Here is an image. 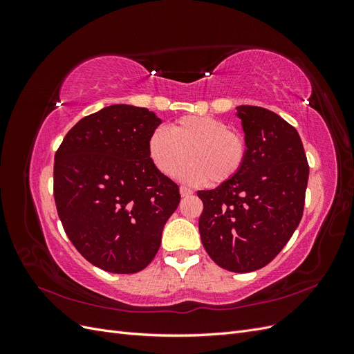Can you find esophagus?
Instances as JSON below:
<instances>
[{
  "label": "esophagus",
  "instance_id": "esophagus-1",
  "mask_svg": "<svg viewBox=\"0 0 354 354\" xmlns=\"http://www.w3.org/2000/svg\"><path fill=\"white\" fill-rule=\"evenodd\" d=\"M180 195H181V196H190V195H194V190H192L190 187L181 186V187H180Z\"/></svg>",
  "mask_w": 354,
  "mask_h": 354
}]
</instances>
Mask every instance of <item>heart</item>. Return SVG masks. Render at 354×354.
Wrapping results in <instances>:
<instances>
[{
  "instance_id": "obj_1",
  "label": "heart",
  "mask_w": 354,
  "mask_h": 354,
  "mask_svg": "<svg viewBox=\"0 0 354 354\" xmlns=\"http://www.w3.org/2000/svg\"><path fill=\"white\" fill-rule=\"evenodd\" d=\"M152 164L164 176H174L190 156L192 162L181 169L180 177L189 183L209 180L221 185L236 177L245 165V138L230 131V127L214 116H183L169 125L156 128L147 142Z\"/></svg>"
}]
</instances>
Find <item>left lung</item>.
I'll use <instances>...</instances> for the list:
<instances>
[{"label":"left lung","mask_w":354,"mask_h":354,"mask_svg":"<svg viewBox=\"0 0 354 354\" xmlns=\"http://www.w3.org/2000/svg\"><path fill=\"white\" fill-rule=\"evenodd\" d=\"M248 147L241 173L203 202L199 233L212 261L234 273L259 270L282 251L303 217L308 164L295 128L259 106H238Z\"/></svg>","instance_id":"obj_1"}]
</instances>
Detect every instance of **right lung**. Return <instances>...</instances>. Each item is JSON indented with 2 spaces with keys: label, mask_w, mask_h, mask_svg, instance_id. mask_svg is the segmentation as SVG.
<instances>
[{
  "label": "right lung",
  "mask_w": 354,
  "mask_h": 354,
  "mask_svg": "<svg viewBox=\"0 0 354 354\" xmlns=\"http://www.w3.org/2000/svg\"><path fill=\"white\" fill-rule=\"evenodd\" d=\"M160 122L146 108L112 104L75 124L56 152L63 229L84 259L106 272L143 270L178 207V186L147 153Z\"/></svg>",
  "instance_id": "add662e5"
}]
</instances>
